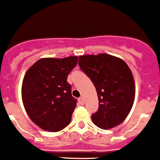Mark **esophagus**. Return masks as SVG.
<instances>
[{"mask_svg": "<svg viewBox=\"0 0 160 160\" xmlns=\"http://www.w3.org/2000/svg\"><path fill=\"white\" fill-rule=\"evenodd\" d=\"M78 102H79V103L81 104V105H83V104H84V99H83V98L82 97L79 98Z\"/></svg>", "mask_w": 160, "mask_h": 160, "instance_id": "34e87169", "label": "esophagus"}]
</instances>
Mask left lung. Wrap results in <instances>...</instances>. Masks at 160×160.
Here are the masks:
<instances>
[{"instance_id": "obj_1", "label": "left lung", "mask_w": 160, "mask_h": 160, "mask_svg": "<svg viewBox=\"0 0 160 160\" xmlns=\"http://www.w3.org/2000/svg\"><path fill=\"white\" fill-rule=\"evenodd\" d=\"M78 65L94 83L98 110L91 115L102 129L119 125L128 117L135 100V82L131 70L119 58L107 53L82 55Z\"/></svg>"}]
</instances>
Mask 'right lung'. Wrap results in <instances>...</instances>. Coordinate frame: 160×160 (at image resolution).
Instances as JSON below:
<instances>
[{
    "instance_id": "1",
    "label": "right lung",
    "mask_w": 160,
    "mask_h": 160,
    "mask_svg": "<svg viewBox=\"0 0 160 160\" xmlns=\"http://www.w3.org/2000/svg\"><path fill=\"white\" fill-rule=\"evenodd\" d=\"M78 56L41 58L26 71L22 87L24 107L32 122L42 129L57 132L70 124L77 100L67 82Z\"/></svg>"
}]
</instances>
